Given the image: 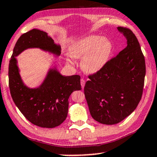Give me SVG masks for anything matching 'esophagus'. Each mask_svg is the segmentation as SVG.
<instances>
[{
	"label": "esophagus",
	"mask_w": 157,
	"mask_h": 157,
	"mask_svg": "<svg viewBox=\"0 0 157 157\" xmlns=\"http://www.w3.org/2000/svg\"><path fill=\"white\" fill-rule=\"evenodd\" d=\"M80 84H81V87H82V88H84V86H85V80L83 78H81Z\"/></svg>",
	"instance_id": "34e87169"
}]
</instances>
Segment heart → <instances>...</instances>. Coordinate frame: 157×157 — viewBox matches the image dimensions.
Listing matches in <instances>:
<instances>
[{
	"label": "heart",
	"mask_w": 157,
	"mask_h": 157,
	"mask_svg": "<svg viewBox=\"0 0 157 157\" xmlns=\"http://www.w3.org/2000/svg\"><path fill=\"white\" fill-rule=\"evenodd\" d=\"M73 59H80L81 67L88 74L98 72L108 62L112 51V44L109 39L98 35H90L78 40L69 48Z\"/></svg>",
	"instance_id": "heart-1"
}]
</instances>
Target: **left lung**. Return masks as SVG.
<instances>
[{
  "label": "left lung",
  "mask_w": 157,
  "mask_h": 157,
  "mask_svg": "<svg viewBox=\"0 0 157 157\" xmlns=\"http://www.w3.org/2000/svg\"><path fill=\"white\" fill-rule=\"evenodd\" d=\"M128 45L98 72L88 75L84 93L92 117L104 124H114L128 117L141 99L146 64L136 35L118 27Z\"/></svg>",
  "instance_id": "8db88e82"
}]
</instances>
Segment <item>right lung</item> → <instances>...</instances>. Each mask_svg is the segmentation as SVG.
<instances>
[{"label":"right lung","instance_id":"obj_1","mask_svg":"<svg viewBox=\"0 0 157 157\" xmlns=\"http://www.w3.org/2000/svg\"><path fill=\"white\" fill-rule=\"evenodd\" d=\"M29 48H39L56 55L61 53L60 45H56L45 32L33 29L21 35L9 61L10 93L16 106L31 123L41 128H55L66 120L71 93L81 90L80 76H63L51 69L39 88H27L21 81L15 56Z\"/></svg>","mask_w":157,"mask_h":157}]
</instances>
